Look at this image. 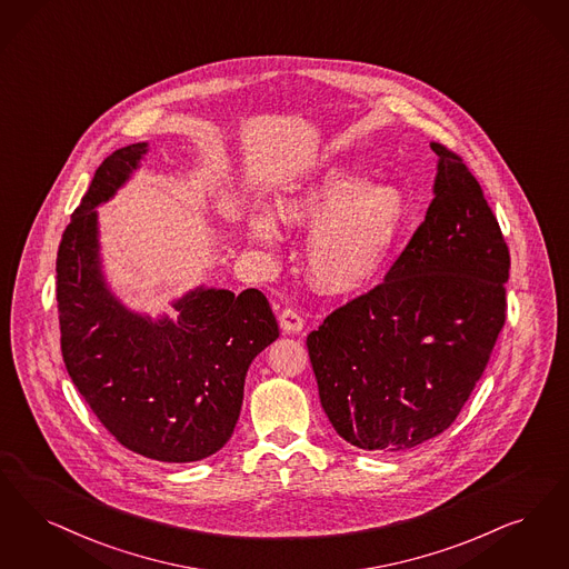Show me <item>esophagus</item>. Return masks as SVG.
<instances>
[{
    "label": "esophagus",
    "mask_w": 569,
    "mask_h": 569,
    "mask_svg": "<svg viewBox=\"0 0 569 569\" xmlns=\"http://www.w3.org/2000/svg\"><path fill=\"white\" fill-rule=\"evenodd\" d=\"M279 326L283 332L288 335H298L305 326V319L296 311L295 307H286L281 313H279Z\"/></svg>",
    "instance_id": "esophagus-1"
}]
</instances>
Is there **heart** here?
<instances>
[{
    "mask_svg": "<svg viewBox=\"0 0 569 569\" xmlns=\"http://www.w3.org/2000/svg\"><path fill=\"white\" fill-rule=\"evenodd\" d=\"M279 218L290 227L311 228L305 243L307 271L330 295H349L381 273L405 220L402 197L379 183H366L353 167L332 164L298 183L277 201ZM251 237L273 243L274 220L250 218Z\"/></svg>",
    "mask_w": 569,
    "mask_h": 569,
    "instance_id": "heart-1",
    "label": "heart"
}]
</instances>
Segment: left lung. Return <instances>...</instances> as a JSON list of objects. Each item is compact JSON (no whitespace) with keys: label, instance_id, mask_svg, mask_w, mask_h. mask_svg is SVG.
<instances>
[{"label":"left lung","instance_id":"left-lung-1","mask_svg":"<svg viewBox=\"0 0 569 569\" xmlns=\"http://www.w3.org/2000/svg\"><path fill=\"white\" fill-rule=\"evenodd\" d=\"M426 220L386 281L307 337L332 428L398 453L445 432L482 377L506 321L510 253L482 188L442 143Z\"/></svg>","mask_w":569,"mask_h":569}]
</instances>
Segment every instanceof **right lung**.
Here are the masks:
<instances>
[{"label": "right lung", "mask_w": 569, "mask_h": 569, "mask_svg": "<svg viewBox=\"0 0 569 569\" xmlns=\"http://www.w3.org/2000/svg\"><path fill=\"white\" fill-rule=\"evenodd\" d=\"M148 152L116 150L94 171L57 253V311L69 377L103 428L133 453L188 463L220 451L237 426L251 360L279 337L260 290L197 288L176 321L129 311L101 274L97 204Z\"/></svg>", "instance_id": "obj_1"}]
</instances>
